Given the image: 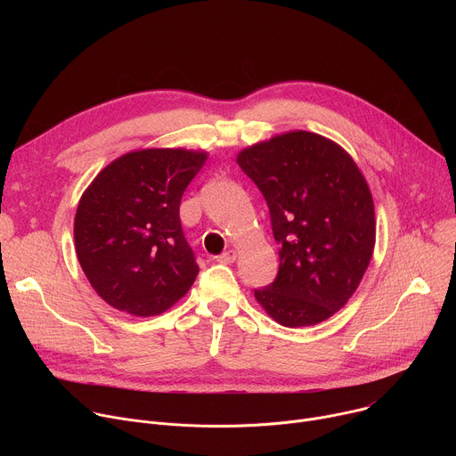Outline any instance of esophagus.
Instances as JSON below:
<instances>
[{"label": "esophagus", "mask_w": 456, "mask_h": 456, "mask_svg": "<svg viewBox=\"0 0 456 456\" xmlns=\"http://www.w3.org/2000/svg\"><path fill=\"white\" fill-rule=\"evenodd\" d=\"M234 259H236V250L234 248H227L225 252L216 256V262H220V264H234Z\"/></svg>", "instance_id": "obj_1"}]
</instances>
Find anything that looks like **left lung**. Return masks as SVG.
<instances>
[{
    "mask_svg": "<svg viewBox=\"0 0 456 456\" xmlns=\"http://www.w3.org/2000/svg\"><path fill=\"white\" fill-rule=\"evenodd\" d=\"M236 162L267 200L280 243L276 280L254 290L283 327H312L357 290L375 247L366 178L338 142L289 132L241 150Z\"/></svg>",
    "mask_w": 456,
    "mask_h": 456,
    "instance_id": "8db88e82",
    "label": "left lung"
}]
</instances>
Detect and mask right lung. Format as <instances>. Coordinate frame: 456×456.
I'll return each instance as SVG.
<instances>
[{
    "instance_id": "add662e5",
    "label": "right lung",
    "mask_w": 456,
    "mask_h": 456,
    "mask_svg": "<svg viewBox=\"0 0 456 456\" xmlns=\"http://www.w3.org/2000/svg\"><path fill=\"white\" fill-rule=\"evenodd\" d=\"M208 151L146 148L110 162L86 187L74 220L76 252L92 289L113 308L159 315L197 280L180 200Z\"/></svg>"
}]
</instances>
